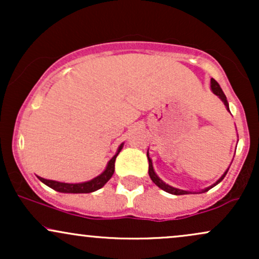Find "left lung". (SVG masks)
<instances>
[{
    "label": "left lung",
    "mask_w": 259,
    "mask_h": 259,
    "mask_svg": "<svg viewBox=\"0 0 259 259\" xmlns=\"http://www.w3.org/2000/svg\"><path fill=\"white\" fill-rule=\"evenodd\" d=\"M210 90H212L213 94L217 95V96H218L219 99L223 101V103H224L225 107H227L228 111L230 112V109H229V103H228L227 96H225L224 92H223V90H222V88H221V86H219V84L215 81L214 79H210ZM147 158H148V175H150L151 180H152L153 183L159 187V189L164 190L165 192H168V194H171V195H189V194H202V192H207L208 190H210V189H212V187H214L215 185H218V184L221 183L223 179H224L225 175H227L228 170H229V168H228L227 170L224 171V174H223L222 177L219 178V179L217 180L214 184H213V185L208 186V187H206V189L201 190V191H197V192H196V191H185V190H180V189H177V187H173V186L168 185V184H165L164 181L160 179L158 175L156 174V171H154L153 164H152V159L150 158V154H148V151H147Z\"/></svg>",
    "instance_id": "obj_1"
}]
</instances>
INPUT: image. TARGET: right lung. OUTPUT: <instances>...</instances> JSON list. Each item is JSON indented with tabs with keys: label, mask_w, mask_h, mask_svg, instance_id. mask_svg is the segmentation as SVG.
<instances>
[{
	"label": "right lung",
	"mask_w": 259,
	"mask_h": 259,
	"mask_svg": "<svg viewBox=\"0 0 259 259\" xmlns=\"http://www.w3.org/2000/svg\"><path fill=\"white\" fill-rule=\"evenodd\" d=\"M124 144H120V146L118 147L117 153L109 159V162L107 163V167L105 170L101 173L99 177L94 178V179L85 181V183H78V184H68V183H61V181L56 180H49L44 179V178L37 177L38 180L42 181L45 185H47L51 189L56 190L58 192H63V194H90V192L96 191V190L101 189V187L105 186V184L112 178L113 173H114V163L115 158L119 154V152L123 148Z\"/></svg>",
	"instance_id": "obj_1"
}]
</instances>
